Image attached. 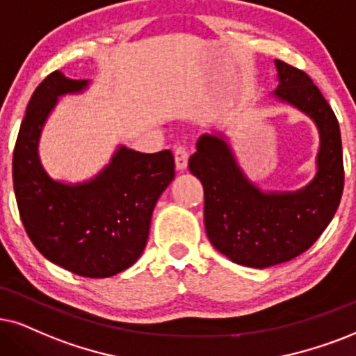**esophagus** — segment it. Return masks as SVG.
I'll use <instances>...</instances> for the list:
<instances>
[{"label": "esophagus", "mask_w": 356, "mask_h": 356, "mask_svg": "<svg viewBox=\"0 0 356 356\" xmlns=\"http://www.w3.org/2000/svg\"><path fill=\"white\" fill-rule=\"evenodd\" d=\"M174 157H175V169L177 170H186L188 164V152L184 146H177L174 149Z\"/></svg>", "instance_id": "34e87169"}]
</instances>
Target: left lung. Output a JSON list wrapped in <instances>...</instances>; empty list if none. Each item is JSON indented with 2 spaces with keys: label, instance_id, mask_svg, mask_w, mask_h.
<instances>
[{
  "label": "left lung",
  "instance_id": "1",
  "mask_svg": "<svg viewBox=\"0 0 356 356\" xmlns=\"http://www.w3.org/2000/svg\"><path fill=\"white\" fill-rule=\"evenodd\" d=\"M273 97L314 121L321 136L316 177L296 192H264L243 172L227 136L202 134L188 169L205 193V232L215 250L241 266L264 269L309 250L332 222L343 192L339 121L312 79L274 60Z\"/></svg>",
  "mask_w": 356,
  "mask_h": 356
}]
</instances>
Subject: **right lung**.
I'll use <instances>...</instances> for the list:
<instances>
[{"instance_id": "right-lung-1", "label": "right lung", "mask_w": 356, "mask_h": 356, "mask_svg": "<svg viewBox=\"0 0 356 356\" xmlns=\"http://www.w3.org/2000/svg\"><path fill=\"white\" fill-rule=\"evenodd\" d=\"M88 83L56 70L35 88L16 139L13 182L22 225L44 258L79 276L110 277L145 251L152 210L175 175L174 156L118 146L90 181H54L39 159L40 133L58 97Z\"/></svg>"}]
</instances>
